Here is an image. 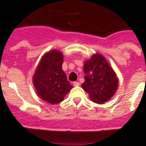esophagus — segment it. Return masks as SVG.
<instances>
[{
  "mask_svg": "<svg viewBox=\"0 0 146 146\" xmlns=\"http://www.w3.org/2000/svg\"><path fill=\"white\" fill-rule=\"evenodd\" d=\"M79 85V82H78V81H74V82H73V86H78Z\"/></svg>",
  "mask_w": 146,
  "mask_h": 146,
  "instance_id": "obj_1",
  "label": "esophagus"
}]
</instances>
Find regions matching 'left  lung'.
<instances>
[{"instance_id":"1","label":"left lung","mask_w":146,"mask_h":146,"mask_svg":"<svg viewBox=\"0 0 146 146\" xmlns=\"http://www.w3.org/2000/svg\"><path fill=\"white\" fill-rule=\"evenodd\" d=\"M84 70L85 82L81 87L90 99L98 104L110 100L117 88L118 79L105 58L100 54H94L85 62Z\"/></svg>"}]
</instances>
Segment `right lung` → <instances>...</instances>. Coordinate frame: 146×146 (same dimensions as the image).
<instances>
[{
	"label": "right lung",
	"mask_w": 146,
	"mask_h": 146,
	"mask_svg": "<svg viewBox=\"0 0 146 146\" xmlns=\"http://www.w3.org/2000/svg\"><path fill=\"white\" fill-rule=\"evenodd\" d=\"M63 55L52 50L44 55L36 68L33 84L36 93L50 104H58L73 88L62 69Z\"/></svg>",
	"instance_id": "right-lung-1"
}]
</instances>
